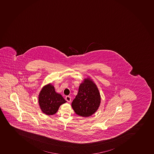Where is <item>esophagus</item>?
<instances>
[{
  "label": "esophagus",
  "mask_w": 154,
  "mask_h": 154,
  "mask_svg": "<svg viewBox=\"0 0 154 154\" xmlns=\"http://www.w3.org/2000/svg\"><path fill=\"white\" fill-rule=\"evenodd\" d=\"M66 100L67 102H69V103H70L71 102V97H70V96H66Z\"/></svg>",
  "instance_id": "obj_1"
}]
</instances>
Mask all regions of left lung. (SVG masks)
Masks as SVG:
<instances>
[{
  "mask_svg": "<svg viewBox=\"0 0 154 154\" xmlns=\"http://www.w3.org/2000/svg\"><path fill=\"white\" fill-rule=\"evenodd\" d=\"M100 103V94L97 87L93 81L87 79L79 85L72 106L78 115L88 117L97 111Z\"/></svg>",
  "mask_w": 154,
  "mask_h": 154,
  "instance_id": "8db88e82",
  "label": "left lung"
}]
</instances>
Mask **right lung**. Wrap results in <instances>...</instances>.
Here are the masks:
<instances>
[{
    "mask_svg": "<svg viewBox=\"0 0 154 154\" xmlns=\"http://www.w3.org/2000/svg\"><path fill=\"white\" fill-rule=\"evenodd\" d=\"M38 102L42 112L47 115H52L58 111L60 105L66 102L63 97L56 93L51 84L43 87L39 94Z\"/></svg>",
    "mask_w": 154,
    "mask_h": 154,
    "instance_id": "1",
    "label": "right lung"
}]
</instances>
